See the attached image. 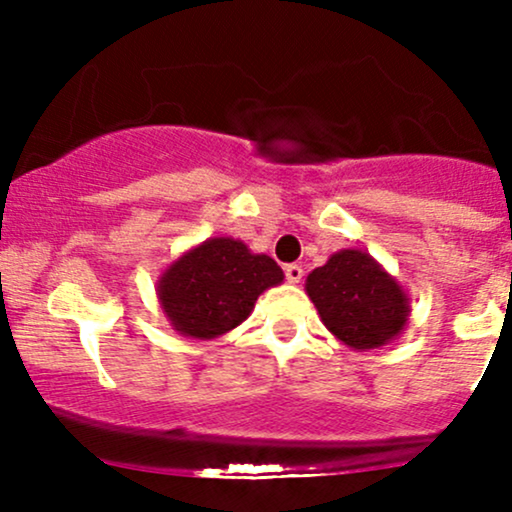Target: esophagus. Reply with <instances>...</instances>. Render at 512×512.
Wrapping results in <instances>:
<instances>
[{
	"label": "esophagus",
	"instance_id": "obj_1",
	"mask_svg": "<svg viewBox=\"0 0 512 512\" xmlns=\"http://www.w3.org/2000/svg\"><path fill=\"white\" fill-rule=\"evenodd\" d=\"M284 272H286V279H289V284H301L303 267H298V264H289V267H286Z\"/></svg>",
	"mask_w": 512,
	"mask_h": 512
}]
</instances>
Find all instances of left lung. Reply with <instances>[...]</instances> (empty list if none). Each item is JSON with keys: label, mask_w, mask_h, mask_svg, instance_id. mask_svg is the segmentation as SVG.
Returning <instances> with one entry per match:
<instances>
[{"label": "left lung", "mask_w": 512, "mask_h": 512, "mask_svg": "<svg viewBox=\"0 0 512 512\" xmlns=\"http://www.w3.org/2000/svg\"><path fill=\"white\" fill-rule=\"evenodd\" d=\"M305 293L322 325L354 351L380 349L409 325V293L363 250L334 252L308 274Z\"/></svg>", "instance_id": "left-lung-1"}]
</instances>
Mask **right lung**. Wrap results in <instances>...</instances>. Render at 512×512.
<instances>
[{
	"instance_id": "right-lung-1",
	"label": "right lung",
	"mask_w": 512,
	"mask_h": 512,
	"mask_svg": "<svg viewBox=\"0 0 512 512\" xmlns=\"http://www.w3.org/2000/svg\"><path fill=\"white\" fill-rule=\"evenodd\" d=\"M284 272L269 255L243 240L207 238L163 269L156 296L175 332L190 339H216L236 330L264 291L279 286Z\"/></svg>"
}]
</instances>
